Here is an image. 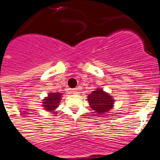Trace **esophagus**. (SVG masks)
<instances>
[{
	"mask_svg": "<svg viewBox=\"0 0 160 160\" xmlns=\"http://www.w3.org/2000/svg\"><path fill=\"white\" fill-rule=\"evenodd\" d=\"M71 93H77L78 91H77V89H73L72 90H71Z\"/></svg>",
	"mask_w": 160,
	"mask_h": 160,
	"instance_id": "34e87169",
	"label": "esophagus"
}]
</instances>
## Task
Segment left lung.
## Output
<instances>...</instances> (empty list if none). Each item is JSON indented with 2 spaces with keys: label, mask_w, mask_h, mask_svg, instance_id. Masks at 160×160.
I'll return each instance as SVG.
<instances>
[{
  "label": "left lung",
  "mask_w": 160,
  "mask_h": 160,
  "mask_svg": "<svg viewBox=\"0 0 160 160\" xmlns=\"http://www.w3.org/2000/svg\"><path fill=\"white\" fill-rule=\"evenodd\" d=\"M88 101L90 108H92L96 113L108 112L113 108L114 99L102 89H97L92 91L88 96Z\"/></svg>",
  "instance_id": "left-lung-1"
}]
</instances>
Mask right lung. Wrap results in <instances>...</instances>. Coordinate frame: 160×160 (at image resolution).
I'll use <instances>...</instances> for the list:
<instances>
[{"label": "right lung", "instance_id": "obj_1", "mask_svg": "<svg viewBox=\"0 0 160 160\" xmlns=\"http://www.w3.org/2000/svg\"><path fill=\"white\" fill-rule=\"evenodd\" d=\"M62 98L61 93H50L48 94V97L43 99L42 106L44 109L48 112H52L58 107V105Z\"/></svg>", "mask_w": 160, "mask_h": 160}]
</instances>
